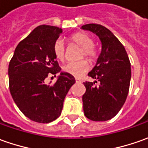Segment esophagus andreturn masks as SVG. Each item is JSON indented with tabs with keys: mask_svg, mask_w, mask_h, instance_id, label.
Returning <instances> with one entry per match:
<instances>
[{
	"mask_svg": "<svg viewBox=\"0 0 148 148\" xmlns=\"http://www.w3.org/2000/svg\"><path fill=\"white\" fill-rule=\"evenodd\" d=\"M75 81H76V83H81V80L79 79H75Z\"/></svg>",
	"mask_w": 148,
	"mask_h": 148,
	"instance_id": "esophagus-1",
	"label": "esophagus"
}]
</instances>
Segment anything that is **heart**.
<instances>
[{"label":"heart","instance_id":"1","mask_svg":"<svg viewBox=\"0 0 148 148\" xmlns=\"http://www.w3.org/2000/svg\"><path fill=\"white\" fill-rule=\"evenodd\" d=\"M68 40L70 43L75 44L82 48L79 59H84V57H86L90 61H93L96 60L97 56V50L93 46V38L89 33L78 32L69 36ZM53 53L58 60L64 61L66 52L65 46L62 40L58 39L55 42L53 45ZM88 69L89 64L86 60H82L78 62H69L64 64L62 68V70L64 72L73 75L76 78L82 77L85 73L88 71Z\"/></svg>","mask_w":148,"mask_h":148}]
</instances>
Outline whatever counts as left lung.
Segmentation results:
<instances>
[{
  "instance_id": "left-lung-1",
  "label": "left lung",
  "mask_w": 148,
  "mask_h": 148,
  "mask_svg": "<svg viewBox=\"0 0 148 148\" xmlns=\"http://www.w3.org/2000/svg\"><path fill=\"white\" fill-rule=\"evenodd\" d=\"M83 29L96 33L101 42L97 62L88 76L94 82H84L83 95L85 116L93 121H106L118 114L130 90L131 67L124 46L108 28L88 23Z\"/></svg>"
}]
</instances>
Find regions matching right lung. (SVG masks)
Wrapping results in <instances>:
<instances>
[{
    "label": "right lung",
    "mask_w": 148,
    "mask_h": 148,
    "mask_svg": "<svg viewBox=\"0 0 148 148\" xmlns=\"http://www.w3.org/2000/svg\"><path fill=\"white\" fill-rule=\"evenodd\" d=\"M62 29L40 25L22 40L14 50L8 74L12 98L28 119L47 124L61 114L64 97L75 83L73 75L61 72L53 84H45L50 74L61 69L53 53V45Z\"/></svg>",
    "instance_id": "obj_1"
}]
</instances>
